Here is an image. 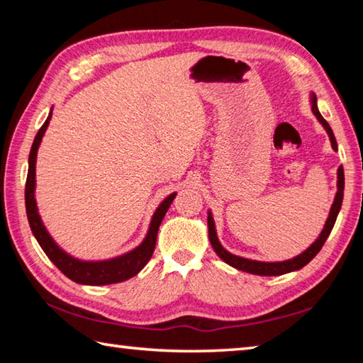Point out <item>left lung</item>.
Here are the masks:
<instances>
[{"instance_id":"1","label":"left lung","mask_w":363,"mask_h":363,"mask_svg":"<svg viewBox=\"0 0 363 363\" xmlns=\"http://www.w3.org/2000/svg\"><path fill=\"white\" fill-rule=\"evenodd\" d=\"M311 108H312V113L315 115V118L320 121V125L325 128V131H327L328 138H330V143L331 147H333V150H337V144H336V139H335V134L331 131L330 125L327 123V120L323 118L318 112V107H317V97L315 94L312 93L311 94ZM337 192L335 195V201L333 205L330 208V214H328V219L327 223H325L323 229L320 232V235L317 237V240L311 245L309 248L303 253L291 257V259H286V261H277V262H264V261H255V259H247V257H242V256H235L227 251L223 245H220L219 238H218V233H216V225H214V219H213V214L211 211H208V237H210V242H211V247L213 250L216 251V255L223 259L224 262L229 264V266L235 267L238 270H243V272H250V274H255V275H284L288 272H293V270H299L303 269L306 264H309L312 259H314L315 255L318 251L322 250L323 243L327 242V238L330 235L331 229H333V225L336 223V218H337V213L341 210V205H342V195H344V169L342 167L337 168Z\"/></svg>"}]
</instances>
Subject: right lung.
<instances>
[{
	"instance_id": "obj_1",
	"label": "right lung",
	"mask_w": 363,
	"mask_h": 363,
	"mask_svg": "<svg viewBox=\"0 0 363 363\" xmlns=\"http://www.w3.org/2000/svg\"><path fill=\"white\" fill-rule=\"evenodd\" d=\"M51 116H52V108L51 112H49L46 121L43 123V126L40 128L38 134L35 136L32 150H30V155H28V174H27V182H26V210H27L30 229H32L36 242L40 243V247L43 248V251H45L49 259L52 261L54 266H56L64 275H67L70 280L77 281V284L97 286V285L120 284V281H125L128 279L134 277V275L139 274L140 270L144 269L145 264L150 261L153 250H155L158 227L162 224V220L164 218V214H167L169 205L173 203L176 192L169 194L167 199L158 205L155 213H153L149 230H147V235L143 240V243L134 250L128 251V253L112 257V259H104V261H82L70 256L69 253H65V251L60 248L56 242H54V238L49 235L45 224H43L41 216L38 213V206H36V200H35L36 153H38V147L48 130Z\"/></svg>"
}]
</instances>
